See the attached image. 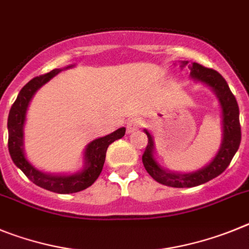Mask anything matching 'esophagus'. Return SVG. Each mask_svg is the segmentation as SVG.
Segmentation results:
<instances>
[{
	"instance_id": "1",
	"label": "esophagus",
	"mask_w": 249,
	"mask_h": 249,
	"mask_svg": "<svg viewBox=\"0 0 249 249\" xmlns=\"http://www.w3.org/2000/svg\"><path fill=\"white\" fill-rule=\"evenodd\" d=\"M142 125V122H141V119H139V118H133V119H130L129 122H127V125H126V131L127 133H134L135 130H138L139 127Z\"/></svg>"
}]
</instances>
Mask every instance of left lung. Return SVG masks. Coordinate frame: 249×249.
<instances>
[{
    "instance_id": "obj_1",
    "label": "left lung",
    "mask_w": 249,
    "mask_h": 249,
    "mask_svg": "<svg viewBox=\"0 0 249 249\" xmlns=\"http://www.w3.org/2000/svg\"><path fill=\"white\" fill-rule=\"evenodd\" d=\"M189 62H181V67L187 66ZM190 75L194 80L208 86L214 91L222 109V144L217 155L211 162L202 169L189 174H178L163 170L154 156V140L151 134L144 130L147 135V146L142 154V163L149 175L158 182L171 187H195L208 182L217 178L228 167L234 154L241 144V124H239V108L234 95L231 91L225 78L214 69L206 68L198 63L189 66Z\"/></svg>"
}]
</instances>
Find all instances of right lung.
<instances>
[{
  "label": "right lung",
  "mask_w": 249,
  "mask_h": 249,
  "mask_svg": "<svg viewBox=\"0 0 249 249\" xmlns=\"http://www.w3.org/2000/svg\"><path fill=\"white\" fill-rule=\"evenodd\" d=\"M74 66H69L66 69ZM62 69H53L47 74L33 78L21 89L18 97L11 107L8 114V150L15 165L22 170L27 178L33 183L57 194H74L93 185L102 172L104 166L105 155L108 146L118 139L125 135V127L115 130L114 133L98 138L89 142L84 152V167L82 171L73 175H53L46 174L36 169L30 161L27 160L23 150V126L26 122V113L31 99L36 91L44 86L47 82L57 75Z\"/></svg>",
  "instance_id": "obj_1"
}]
</instances>
